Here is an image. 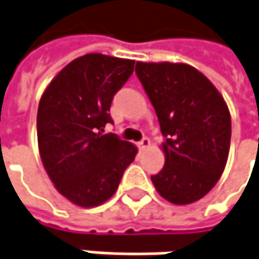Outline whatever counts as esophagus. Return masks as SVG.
<instances>
[{
  "label": "esophagus",
  "mask_w": 259,
  "mask_h": 259,
  "mask_svg": "<svg viewBox=\"0 0 259 259\" xmlns=\"http://www.w3.org/2000/svg\"><path fill=\"white\" fill-rule=\"evenodd\" d=\"M151 145V141H149V138H142V141L139 142V148L144 151V149H146L148 146Z\"/></svg>",
  "instance_id": "esophagus-1"
}]
</instances>
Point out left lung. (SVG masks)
<instances>
[{"mask_svg": "<svg viewBox=\"0 0 259 259\" xmlns=\"http://www.w3.org/2000/svg\"><path fill=\"white\" fill-rule=\"evenodd\" d=\"M136 76L165 138V164L151 180L171 204H192L224 171L232 138L229 108L215 86L188 64L138 61Z\"/></svg>", "mask_w": 259, "mask_h": 259, "instance_id": "obj_1", "label": "left lung"}]
</instances>
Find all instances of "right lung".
I'll return each instance as SVG.
<instances>
[{
	"instance_id": "obj_1",
	"label": "right lung",
	"mask_w": 259,
	"mask_h": 259,
	"mask_svg": "<svg viewBox=\"0 0 259 259\" xmlns=\"http://www.w3.org/2000/svg\"><path fill=\"white\" fill-rule=\"evenodd\" d=\"M133 60L86 54L61 70L39 102V154L63 196L91 208L110 199L124 170L136 157V146L114 133L110 107L127 82Z\"/></svg>"
}]
</instances>
